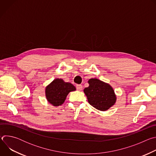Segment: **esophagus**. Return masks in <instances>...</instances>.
<instances>
[{"label":"esophagus","instance_id":"esophagus-1","mask_svg":"<svg viewBox=\"0 0 156 156\" xmlns=\"http://www.w3.org/2000/svg\"><path fill=\"white\" fill-rule=\"evenodd\" d=\"M76 90H77L78 91H81L82 89H83V86H82V85H81V84H77V85L76 86Z\"/></svg>","mask_w":156,"mask_h":156}]
</instances>
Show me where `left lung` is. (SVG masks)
I'll return each mask as SVG.
<instances>
[{
	"mask_svg": "<svg viewBox=\"0 0 156 156\" xmlns=\"http://www.w3.org/2000/svg\"><path fill=\"white\" fill-rule=\"evenodd\" d=\"M90 84L84 89L88 102L98 110L105 111L112 107L116 101L113 88L108 84L97 78L89 80Z\"/></svg>",
	"mask_w": 156,
	"mask_h": 156,
	"instance_id": "left-lung-1",
	"label": "left lung"
}]
</instances>
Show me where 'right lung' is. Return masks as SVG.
Returning <instances> with one entry per match:
<instances>
[{
	"label": "right lung",
	"instance_id": "add662e5",
	"mask_svg": "<svg viewBox=\"0 0 156 156\" xmlns=\"http://www.w3.org/2000/svg\"><path fill=\"white\" fill-rule=\"evenodd\" d=\"M75 90L76 88L72 84L57 78L46 87V96L49 103L54 106H58L64 102L70 92Z\"/></svg>",
	"mask_w": 156,
	"mask_h": 156
}]
</instances>
